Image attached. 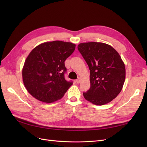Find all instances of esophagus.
<instances>
[{
  "label": "esophagus",
  "instance_id": "esophagus-1",
  "mask_svg": "<svg viewBox=\"0 0 147 147\" xmlns=\"http://www.w3.org/2000/svg\"><path fill=\"white\" fill-rule=\"evenodd\" d=\"M75 82H76L77 83H80L81 82V78H78L77 80H76V81H75Z\"/></svg>",
  "mask_w": 147,
  "mask_h": 147
}]
</instances>
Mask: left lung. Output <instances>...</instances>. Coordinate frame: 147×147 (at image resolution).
<instances>
[{
	"instance_id": "1",
	"label": "left lung",
	"mask_w": 147,
	"mask_h": 147,
	"mask_svg": "<svg viewBox=\"0 0 147 147\" xmlns=\"http://www.w3.org/2000/svg\"><path fill=\"white\" fill-rule=\"evenodd\" d=\"M78 50L90 70V90L83 92L84 98L92 104L102 105L109 103L122 90L126 69L119 53L104 43H81Z\"/></svg>"
}]
</instances>
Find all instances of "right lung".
<instances>
[{"label": "right lung", "mask_w": 147, "mask_h": 147, "mask_svg": "<svg viewBox=\"0 0 147 147\" xmlns=\"http://www.w3.org/2000/svg\"><path fill=\"white\" fill-rule=\"evenodd\" d=\"M75 44L59 40L40 44L30 52L22 70L26 90L35 99L53 103L61 99L72 82L66 81L65 59L72 54Z\"/></svg>", "instance_id": "right-lung-1"}]
</instances>
